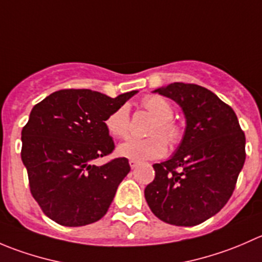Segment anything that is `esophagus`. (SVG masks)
I'll return each mask as SVG.
<instances>
[{
    "label": "esophagus",
    "instance_id": "1",
    "mask_svg": "<svg viewBox=\"0 0 262 262\" xmlns=\"http://www.w3.org/2000/svg\"><path fill=\"white\" fill-rule=\"evenodd\" d=\"M129 165H130L132 168H136L137 166L139 165V162H138V161H136V160H129Z\"/></svg>",
    "mask_w": 262,
    "mask_h": 262
}]
</instances>
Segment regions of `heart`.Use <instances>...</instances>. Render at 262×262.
Returning <instances> with one entry per match:
<instances>
[{
	"label": "heart",
	"mask_w": 262,
	"mask_h": 262,
	"mask_svg": "<svg viewBox=\"0 0 262 262\" xmlns=\"http://www.w3.org/2000/svg\"><path fill=\"white\" fill-rule=\"evenodd\" d=\"M142 106L156 118L147 138H129L118 148L119 155L136 161L156 160L162 157L170 146H178L182 139V130L172 119V105L160 95H148L142 100ZM107 132L115 138H124L130 129V116L126 105H121L105 119ZM165 139L163 140V138Z\"/></svg>",
	"instance_id": "heart-1"
}]
</instances>
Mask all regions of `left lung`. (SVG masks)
<instances>
[{
	"label": "left lung",
	"mask_w": 262,
	"mask_h": 262,
	"mask_svg": "<svg viewBox=\"0 0 262 262\" xmlns=\"http://www.w3.org/2000/svg\"><path fill=\"white\" fill-rule=\"evenodd\" d=\"M155 92L180 105L186 129L175 155L153 165L155 180L144 196L161 221L196 226L233 194L246 160L245 133L233 109L205 87L173 82Z\"/></svg>",
	"instance_id": "left-lung-1"
}]
</instances>
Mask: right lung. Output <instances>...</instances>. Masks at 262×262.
<instances>
[{"label":"right lung","instance_id":"1","mask_svg":"<svg viewBox=\"0 0 262 262\" xmlns=\"http://www.w3.org/2000/svg\"><path fill=\"white\" fill-rule=\"evenodd\" d=\"M137 92L113 99L91 90H59L33 107L21 132V160L31 195L52 221L81 227L106 214L130 166L125 157L92 162L115 148L105 119Z\"/></svg>","mask_w":262,"mask_h":262}]
</instances>
